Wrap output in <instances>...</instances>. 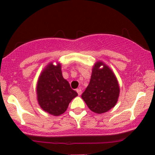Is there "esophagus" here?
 <instances>
[{
	"label": "esophagus",
	"instance_id": "34e87169",
	"mask_svg": "<svg viewBox=\"0 0 155 155\" xmlns=\"http://www.w3.org/2000/svg\"><path fill=\"white\" fill-rule=\"evenodd\" d=\"M76 92L78 93V95H79V96L81 95V94H82V91H81V89H80V88H77V89H76Z\"/></svg>",
	"mask_w": 155,
	"mask_h": 155
}]
</instances>
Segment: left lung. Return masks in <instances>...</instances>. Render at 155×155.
<instances>
[{
	"label": "left lung",
	"mask_w": 155,
	"mask_h": 155,
	"mask_svg": "<svg viewBox=\"0 0 155 155\" xmlns=\"http://www.w3.org/2000/svg\"><path fill=\"white\" fill-rule=\"evenodd\" d=\"M103 66L102 68L100 67ZM120 88L115 74L102 61H97L92 69L90 83L81 95L91 111L106 113L116 104Z\"/></svg>",
	"instance_id": "left-lung-1"
}]
</instances>
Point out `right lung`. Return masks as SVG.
Masks as SVG:
<instances>
[{
	"label": "right lung",
	"mask_w": 155,
	"mask_h": 155,
	"mask_svg": "<svg viewBox=\"0 0 155 155\" xmlns=\"http://www.w3.org/2000/svg\"><path fill=\"white\" fill-rule=\"evenodd\" d=\"M37 95L41 108L49 114L58 116L67 110L69 103L78 94L63 78L60 64L54 66L51 62L39 77Z\"/></svg>",
	"instance_id": "obj_1"
}]
</instances>
